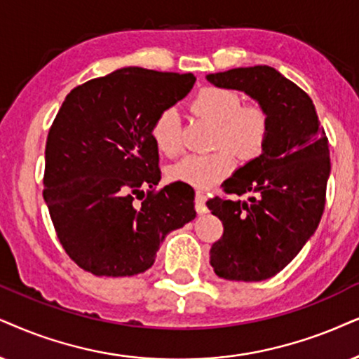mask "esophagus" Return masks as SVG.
<instances>
[{"instance_id":"1","label":"esophagus","mask_w":359,"mask_h":359,"mask_svg":"<svg viewBox=\"0 0 359 359\" xmlns=\"http://www.w3.org/2000/svg\"><path fill=\"white\" fill-rule=\"evenodd\" d=\"M205 201H207L205 194L201 192V190H197V192H195V208H197V212H198V213L207 212Z\"/></svg>"}]
</instances>
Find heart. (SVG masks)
<instances>
[{
	"label": "heart",
	"mask_w": 359,
	"mask_h": 359,
	"mask_svg": "<svg viewBox=\"0 0 359 359\" xmlns=\"http://www.w3.org/2000/svg\"><path fill=\"white\" fill-rule=\"evenodd\" d=\"M190 111L215 124L213 147L219 151L205 156H187L170 165L169 179L192 187L208 189L233 169L232 151L242 158H253L263 151L269 139V114L260 104H242L237 93L208 86L190 102ZM151 135L158 151L174 157L182 151V129L174 107H165L152 122Z\"/></svg>",
	"instance_id": "heart-1"
}]
</instances>
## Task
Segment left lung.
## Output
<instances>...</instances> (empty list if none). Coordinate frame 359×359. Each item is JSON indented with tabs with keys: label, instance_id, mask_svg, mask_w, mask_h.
<instances>
[{
	"label": "left lung",
	"instance_id": "8db88e82",
	"mask_svg": "<svg viewBox=\"0 0 359 359\" xmlns=\"http://www.w3.org/2000/svg\"><path fill=\"white\" fill-rule=\"evenodd\" d=\"M207 79L217 88L243 90L270 121L262 156L222 184L226 195L250 194L248 201H207L224 225L210 248V265L225 280L271 278L298 255L323 215L328 137L310 96L273 67H237Z\"/></svg>",
	"mask_w": 359,
	"mask_h": 359
}]
</instances>
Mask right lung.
<instances>
[{"instance_id":"right-lung-1","label":"right lung","mask_w":359,"mask_h":359,"mask_svg":"<svg viewBox=\"0 0 359 359\" xmlns=\"http://www.w3.org/2000/svg\"><path fill=\"white\" fill-rule=\"evenodd\" d=\"M194 83L190 72L122 67L66 96L49 127L43 197L59 243L79 269L96 276L142 273L165 235L195 219L189 187L156 189L161 169L151 135L158 112ZM144 188L147 197L135 204Z\"/></svg>"}]
</instances>
